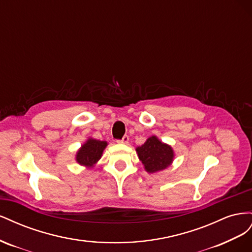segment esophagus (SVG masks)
Returning <instances> with one entry per match:
<instances>
[{"mask_svg":"<svg viewBox=\"0 0 252 252\" xmlns=\"http://www.w3.org/2000/svg\"><path fill=\"white\" fill-rule=\"evenodd\" d=\"M128 142H129V136L128 135H124L123 139L119 141V143H122V144H127Z\"/></svg>","mask_w":252,"mask_h":252,"instance_id":"esophagus-1","label":"esophagus"}]
</instances>
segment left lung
Here are the masks:
<instances>
[{"mask_svg": "<svg viewBox=\"0 0 252 252\" xmlns=\"http://www.w3.org/2000/svg\"><path fill=\"white\" fill-rule=\"evenodd\" d=\"M144 168L149 173H155L166 169L170 166L174 152L171 146L159 141L156 135L147 139L142 146L135 149Z\"/></svg>", "mask_w": 252, "mask_h": 252, "instance_id": "8db88e82", "label": "left lung"}]
</instances>
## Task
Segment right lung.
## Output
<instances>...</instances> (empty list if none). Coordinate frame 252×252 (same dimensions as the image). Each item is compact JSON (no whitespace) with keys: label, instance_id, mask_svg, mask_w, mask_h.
Returning a JSON list of instances; mask_svg holds the SVG:
<instances>
[{"label":"right lung","instance_id":"add662e5","mask_svg":"<svg viewBox=\"0 0 252 252\" xmlns=\"http://www.w3.org/2000/svg\"><path fill=\"white\" fill-rule=\"evenodd\" d=\"M107 146V142L88 139L78 150L75 159L80 165L85 167H94L101 158L104 149Z\"/></svg>","mask_w":252,"mask_h":252}]
</instances>
